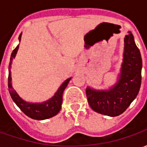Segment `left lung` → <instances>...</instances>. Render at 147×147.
Masks as SVG:
<instances>
[{
  "label": "left lung",
  "mask_w": 147,
  "mask_h": 147,
  "mask_svg": "<svg viewBox=\"0 0 147 147\" xmlns=\"http://www.w3.org/2000/svg\"><path fill=\"white\" fill-rule=\"evenodd\" d=\"M142 62L131 31L124 38L123 62L119 79L109 90H96L87 86L86 97L90 108L109 117L123 113L139 94L141 86Z\"/></svg>",
  "instance_id": "left-lung-1"
}]
</instances>
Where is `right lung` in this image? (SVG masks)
Here are the masks:
<instances>
[{
  "instance_id": "1",
  "label": "right lung",
  "mask_w": 147,
  "mask_h": 147,
  "mask_svg": "<svg viewBox=\"0 0 147 147\" xmlns=\"http://www.w3.org/2000/svg\"><path fill=\"white\" fill-rule=\"evenodd\" d=\"M22 33L19 36V40L20 42ZM19 49V45L16 47L14 50L12 51L10 58V64L8 67V90L10 93L11 99L13 102L16 104L19 108L23 111V113L27 115L31 119L38 120H45L49 119L50 117L56 116L57 114L60 112L62 105V97H63V92L64 89L66 88L67 84L71 80V78L67 79L64 81V83L61 84V86L59 87L57 91L55 93V94L51 98L49 99L42 103H31V102H27L24 101L19 96L16 91L13 89L12 85H11V64L12 59L15 58L16 53Z\"/></svg>"
}]
</instances>
